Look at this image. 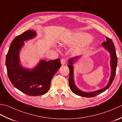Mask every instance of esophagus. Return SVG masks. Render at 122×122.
<instances>
[{"instance_id": "1", "label": "esophagus", "mask_w": 122, "mask_h": 122, "mask_svg": "<svg viewBox=\"0 0 122 122\" xmlns=\"http://www.w3.org/2000/svg\"><path fill=\"white\" fill-rule=\"evenodd\" d=\"M67 62V59L65 58H62L61 59V64L62 65H64Z\"/></svg>"}]
</instances>
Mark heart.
Listing matches in <instances>:
<instances>
[{
	"label": "heart",
	"mask_w": 122,
	"mask_h": 122,
	"mask_svg": "<svg viewBox=\"0 0 122 122\" xmlns=\"http://www.w3.org/2000/svg\"><path fill=\"white\" fill-rule=\"evenodd\" d=\"M92 39V36L87 34H81L76 35L75 36H71L68 37L67 38H65L62 41V44L66 45H71L75 44H77L81 42L90 41ZM86 44H83L81 46V48L85 47Z\"/></svg>",
	"instance_id": "obj_1"
}]
</instances>
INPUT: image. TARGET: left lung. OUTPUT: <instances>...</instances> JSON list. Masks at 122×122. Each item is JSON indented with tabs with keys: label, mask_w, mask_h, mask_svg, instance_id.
Masks as SVG:
<instances>
[{
	"label": "left lung",
	"mask_w": 122,
	"mask_h": 122,
	"mask_svg": "<svg viewBox=\"0 0 122 122\" xmlns=\"http://www.w3.org/2000/svg\"><path fill=\"white\" fill-rule=\"evenodd\" d=\"M102 45L105 47V48L111 54V75L108 84L105 87L99 89L93 92H84L81 91L80 89H79L75 86V83H74V78H73V66L72 64L73 63V61H75L76 59L79 58V56H76L75 57L71 58L69 59L68 61V67L69 69V87H70L71 91L73 92L76 95L78 96L85 97H93L97 95H99L101 93L105 92L106 89H107L111 85L113 81H114V77L115 76L116 74V70L117 64V57L116 53L115 51V48L114 46V43L112 39L108 37H106V41L103 42L102 43Z\"/></svg>",
	"instance_id": "obj_1"
}]
</instances>
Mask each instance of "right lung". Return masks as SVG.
Here are the masks:
<instances>
[{
  "mask_svg": "<svg viewBox=\"0 0 122 122\" xmlns=\"http://www.w3.org/2000/svg\"><path fill=\"white\" fill-rule=\"evenodd\" d=\"M36 32L28 30L17 36L10 44L6 55V66L8 77L16 88L29 96L43 95L47 93L51 80L61 66L59 59L48 61H41L32 70L25 69L20 65L19 51L24 41L32 39Z\"/></svg>",
  "mask_w": 122,
  "mask_h": 122,
  "instance_id": "right-lung-1",
  "label": "right lung"
}]
</instances>
